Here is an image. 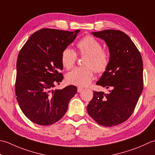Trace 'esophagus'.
I'll return each mask as SVG.
<instances>
[{
	"label": "esophagus",
	"instance_id": "esophagus-1",
	"mask_svg": "<svg viewBox=\"0 0 155 155\" xmlns=\"http://www.w3.org/2000/svg\"><path fill=\"white\" fill-rule=\"evenodd\" d=\"M83 90H84L83 88H82V87H78V89H77V91H78V93H80V92L82 91H83Z\"/></svg>",
	"mask_w": 155,
	"mask_h": 155
}]
</instances>
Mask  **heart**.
Segmentation results:
<instances>
[{
  "mask_svg": "<svg viewBox=\"0 0 155 155\" xmlns=\"http://www.w3.org/2000/svg\"><path fill=\"white\" fill-rule=\"evenodd\" d=\"M81 55L87 57L84 61L83 67H78L67 74L70 83L80 87H86L91 83L94 77V71L104 72L110 63V55L103 50L100 42L92 36L87 35L81 39L77 44ZM77 58V53L72 48H66L62 51L61 61L64 67L71 69L73 67Z\"/></svg>",
  "mask_w": 155,
  "mask_h": 155,
  "instance_id": "b5f03b06",
  "label": "heart"
}]
</instances>
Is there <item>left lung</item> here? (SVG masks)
I'll use <instances>...</instances> for the list:
<instances>
[{"label":"left lung","instance_id":"left-lung-1","mask_svg":"<svg viewBox=\"0 0 155 155\" xmlns=\"http://www.w3.org/2000/svg\"><path fill=\"white\" fill-rule=\"evenodd\" d=\"M92 34L103 39L110 51V63L96 84L111 90L93 91L87 112L100 125L116 126L130 117L143 90L142 56L123 31L106 29Z\"/></svg>","mask_w":155,"mask_h":155}]
</instances>
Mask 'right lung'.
I'll list each match as a JSON object with an SVG mask.
<instances>
[{
  "label": "right lung",
  "instance_id": "right-lung-1",
  "mask_svg": "<svg viewBox=\"0 0 155 155\" xmlns=\"http://www.w3.org/2000/svg\"><path fill=\"white\" fill-rule=\"evenodd\" d=\"M74 31L41 29L32 34L20 50L17 61L15 94L25 116L33 123L49 126L64 116L68 104L77 92L69 85L54 89L64 77L62 51L74 41Z\"/></svg>",
  "mask_w": 155,
  "mask_h": 155
}]
</instances>
